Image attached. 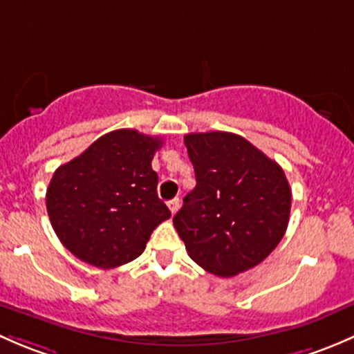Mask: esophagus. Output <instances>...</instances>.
<instances>
[{"mask_svg":"<svg viewBox=\"0 0 354 354\" xmlns=\"http://www.w3.org/2000/svg\"><path fill=\"white\" fill-rule=\"evenodd\" d=\"M178 206H180V201H178V198H174V199H170V201H169V209H170V213H172V214L177 213Z\"/></svg>","mask_w":354,"mask_h":354,"instance_id":"obj_1","label":"esophagus"}]
</instances>
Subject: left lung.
<instances>
[{
    "instance_id": "8db88e82",
    "label": "left lung",
    "mask_w": 354,
    "mask_h": 354,
    "mask_svg": "<svg viewBox=\"0 0 354 354\" xmlns=\"http://www.w3.org/2000/svg\"><path fill=\"white\" fill-rule=\"evenodd\" d=\"M196 187L174 227L189 257L220 278L252 269L285 235L291 189L281 167L245 138L223 131L185 134Z\"/></svg>"
}]
</instances>
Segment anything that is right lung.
Returning <instances> with one entry per match:
<instances>
[{
    "label": "right lung",
    "instance_id": "obj_1",
    "mask_svg": "<svg viewBox=\"0 0 354 354\" xmlns=\"http://www.w3.org/2000/svg\"><path fill=\"white\" fill-rule=\"evenodd\" d=\"M162 145L136 129L112 131L54 172L47 214L73 256L111 269L143 254L151 232L170 218L151 169Z\"/></svg>",
    "mask_w": 354,
    "mask_h": 354
}]
</instances>
